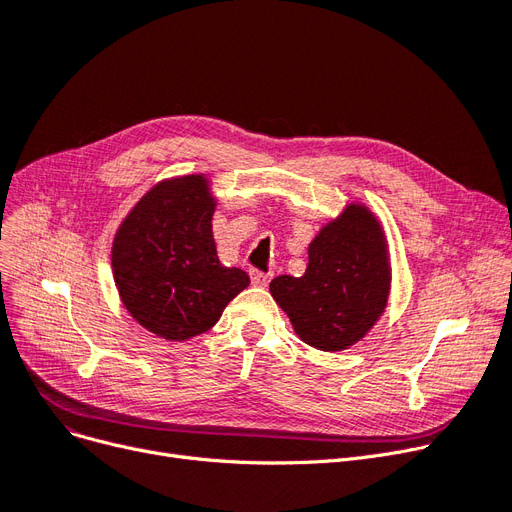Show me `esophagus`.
<instances>
[{
    "mask_svg": "<svg viewBox=\"0 0 512 512\" xmlns=\"http://www.w3.org/2000/svg\"><path fill=\"white\" fill-rule=\"evenodd\" d=\"M272 274L270 272H261V270H251V282L255 286H268Z\"/></svg>",
    "mask_w": 512,
    "mask_h": 512,
    "instance_id": "34e87169",
    "label": "esophagus"
}]
</instances>
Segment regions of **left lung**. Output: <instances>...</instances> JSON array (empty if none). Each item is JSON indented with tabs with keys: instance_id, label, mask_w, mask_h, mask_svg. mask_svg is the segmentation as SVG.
I'll list each match as a JSON object with an SVG mask.
<instances>
[{
	"instance_id": "obj_1",
	"label": "left lung",
	"mask_w": 512,
	"mask_h": 512,
	"mask_svg": "<svg viewBox=\"0 0 512 512\" xmlns=\"http://www.w3.org/2000/svg\"><path fill=\"white\" fill-rule=\"evenodd\" d=\"M307 253L305 274L274 278L270 293L307 345L347 349L387 305L389 259L379 221L366 207L351 205L322 228Z\"/></svg>"
}]
</instances>
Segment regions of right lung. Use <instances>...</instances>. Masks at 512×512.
Instances as JSON below:
<instances>
[{"instance_id": "right-lung-1", "label": "right lung", "mask_w": 512, "mask_h": 512, "mask_svg": "<svg viewBox=\"0 0 512 512\" xmlns=\"http://www.w3.org/2000/svg\"><path fill=\"white\" fill-rule=\"evenodd\" d=\"M215 211L203 175L154 186L133 207L113 244L119 295L144 328L169 341L207 332L249 286V274L219 263Z\"/></svg>"}]
</instances>
